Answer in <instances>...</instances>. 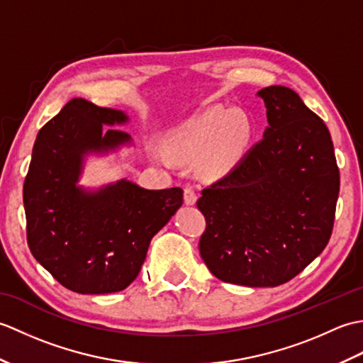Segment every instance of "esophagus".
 <instances>
[{
  "instance_id": "1",
  "label": "esophagus",
  "mask_w": 363,
  "mask_h": 363,
  "mask_svg": "<svg viewBox=\"0 0 363 363\" xmlns=\"http://www.w3.org/2000/svg\"><path fill=\"white\" fill-rule=\"evenodd\" d=\"M196 191L191 186L184 187V201H186L187 206H194L196 203Z\"/></svg>"
}]
</instances>
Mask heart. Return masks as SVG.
Here are the masks:
<instances>
[{
	"label": "heart",
	"mask_w": 363,
	"mask_h": 363,
	"mask_svg": "<svg viewBox=\"0 0 363 363\" xmlns=\"http://www.w3.org/2000/svg\"><path fill=\"white\" fill-rule=\"evenodd\" d=\"M252 126L246 115L226 107H211L191 118L168 138V151L179 160H196L204 156L207 174L220 176L233 169L248 151ZM157 159L165 154L157 151Z\"/></svg>",
	"instance_id": "obj_1"
}]
</instances>
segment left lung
I'll return each instance as SVG.
<instances>
[{
	"instance_id": "obj_1",
	"label": "left lung",
	"mask_w": 363,
	"mask_h": 363,
	"mask_svg": "<svg viewBox=\"0 0 363 363\" xmlns=\"http://www.w3.org/2000/svg\"><path fill=\"white\" fill-rule=\"evenodd\" d=\"M268 128L242 160L201 191L199 252L223 282L277 287L320 256L333 234L340 190L334 145L296 91H257Z\"/></svg>"
}]
</instances>
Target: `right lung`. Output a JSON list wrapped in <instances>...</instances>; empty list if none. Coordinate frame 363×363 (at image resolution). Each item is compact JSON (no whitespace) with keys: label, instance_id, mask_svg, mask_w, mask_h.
<instances>
[{"label":"right lung","instance_id":"obj_1","mask_svg":"<svg viewBox=\"0 0 363 363\" xmlns=\"http://www.w3.org/2000/svg\"><path fill=\"white\" fill-rule=\"evenodd\" d=\"M121 111L73 98L38 130L23 186L26 238L35 260L65 289L99 295L126 289L151 238L182 206V189L146 190L121 179L96 194L76 186L82 159L129 142Z\"/></svg>","mask_w":363,"mask_h":363}]
</instances>
